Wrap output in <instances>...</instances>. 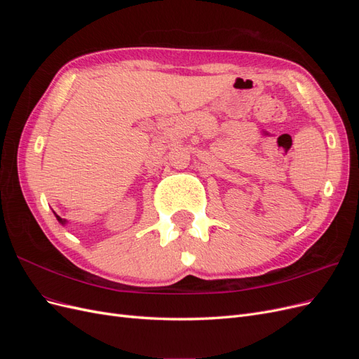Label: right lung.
Here are the masks:
<instances>
[{"label": "right lung", "mask_w": 359, "mask_h": 359, "mask_svg": "<svg viewBox=\"0 0 359 359\" xmlns=\"http://www.w3.org/2000/svg\"><path fill=\"white\" fill-rule=\"evenodd\" d=\"M57 219H58V222H60L61 224H64V223H66V220H64V219H61V217H58V215H57Z\"/></svg>", "instance_id": "obj_1"}]
</instances>
